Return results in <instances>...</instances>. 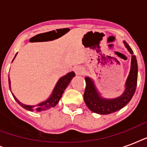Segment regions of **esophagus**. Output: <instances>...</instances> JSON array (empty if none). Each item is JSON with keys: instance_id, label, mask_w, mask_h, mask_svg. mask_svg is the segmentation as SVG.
I'll use <instances>...</instances> for the list:
<instances>
[{"instance_id": "obj_1", "label": "esophagus", "mask_w": 147, "mask_h": 147, "mask_svg": "<svg viewBox=\"0 0 147 147\" xmlns=\"http://www.w3.org/2000/svg\"><path fill=\"white\" fill-rule=\"evenodd\" d=\"M75 72L78 76H82V75H84V73H85V69H83L82 67L77 66L75 68Z\"/></svg>"}]
</instances>
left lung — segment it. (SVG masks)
Listing matches in <instances>:
<instances>
[{
    "instance_id": "left-lung-1",
    "label": "left lung",
    "mask_w": 147,
    "mask_h": 147,
    "mask_svg": "<svg viewBox=\"0 0 147 147\" xmlns=\"http://www.w3.org/2000/svg\"><path fill=\"white\" fill-rule=\"evenodd\" d=\"M123 42L128 52L131 54V62L130 72L126 80L124 91L122 94L114 98H104L97 88L93 79L88 76L85 78L86 88L84 94V100L90 111L94 113L98 114H109L117 111L127 105L134 94L137 88L138 72L137 59L127 42L125 41Z\"/></svg>"
}]
</instances>
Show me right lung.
Returning a JSON list of instances; mask_svg holds the SVG:
<instances>
[{
  "label": "right lung",
  "mask_w": 147,
  "mask_h": 147,
  "mask_svg": "<svg viewBox=\"0 0 147 147\" xmlns=\"http://www.w3.org/2000/svg\"><path fill=\"white\" fill-rule=\"evenodd\" d=\"M17 54L15 55L13 61L14 60L15 57L17 56ZM75 76H76V74H75L74 71H70V72H69L68 74H66L65 76L61 77V78L58 80L56 85H55V86L54 87V89H53V92H52V94L49 95V98H47L46 100H43L42 102L39 103V104L35 105H27L20 102V101L15 97L14 94H13V92H11L10 77L8 78V82H9V87H10V92H11V93H12L13 97V98L15 99V100H16L22 107H24V109L27 110V111H30L40 112L47 111V110L50 109L51 107H55V105H57L58 103H59V101L60 98H62V94L64 93L65 88H66L67 86L69 85V84L70 83L71 79L75 77Z\"/></svg>",
  "instance_id": "right-lung-1"
}]
</instances>
